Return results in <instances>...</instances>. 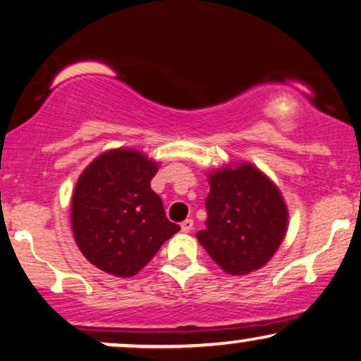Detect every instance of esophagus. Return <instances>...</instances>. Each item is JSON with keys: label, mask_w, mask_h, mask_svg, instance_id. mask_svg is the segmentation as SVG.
Returning <instances> with one entry per match:
<instances>
[{"label": "esophagus", "mask_w": 361, "mask_h": 361, "mask_svg": "<svg viewBox=\"0 0 361 361\" xmlns=\"http://www.w3.org/2000/svg\"><path fill=\"white\" fill-rule=\"evenodd\" d=\"M193 230V220H185L183 223H181V231H183V233H190V231Z\"/></svg>", "instance_id": "1"}]
</instances>
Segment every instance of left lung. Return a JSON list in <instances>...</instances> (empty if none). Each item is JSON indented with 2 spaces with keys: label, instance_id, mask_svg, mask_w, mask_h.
Wrapping results in <instances>:
<instances>
[{
  "label": "left lung",
  "instance_id": "left-lung-1",
  "mask_svg": "<svg viewBox=\"0 0 361 361\" xmlns=\"http://www.w3.org/2000/svg\"><path fill=\"white\" fill-rule=\"evenodd\" d=\"M207 228L196 233L228 275H246L270 262L285 240L288 208L281 191L252 163L208 171Z\"/></svg>",
  "mask_w": 361,
  "mask_h": 361
}]
</instances>
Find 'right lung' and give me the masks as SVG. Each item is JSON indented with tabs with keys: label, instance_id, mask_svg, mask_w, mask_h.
Segmentation results:
<instances>
[{
	"label": "right lung",
	"instance_id": "add662e5",
	"mask_svg": "<svg viewBox=\"0 0 361 361\" xmlns=\"http://www.w3.org/2000/svg\"><path fill=\"white\" fill-rule=\"evenodd\" d=\"M158 163L133 148L108 149L81 173L71 196L80 252L99 270L135 276L180 230L152 190Z\"/></svg>",
	"mask_w": 361,
	"mask_h": 361
}]
</instances>
